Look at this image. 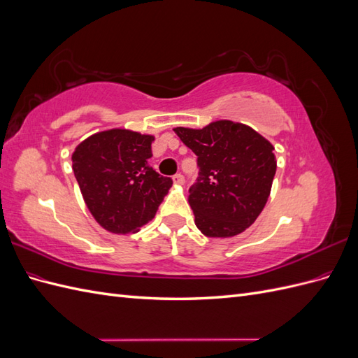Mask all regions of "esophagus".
Instances as JSON below:
<instances>
[{
	"label": "esophagus",
	"mask_w": 358,
	"mask_h": 358,
	"mask_svg": "<svg viewBox=\"0 0 358 358\" xmlns=\"http://www.w3.org/2000/svg\"><path fill=\"white\" fill-rule=\"evenodd\" d=\"M183 182H185V178H183V175H180V173L173 176V183H175V185H182Z\"/></svg>",
	"instance_id": "1"
}]
</instances>
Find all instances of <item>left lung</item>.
I'll return each mask as SVG.
<instances>
[{
    "label": "left lung",
    "mask_w": 358,
    "mask_h": 358,
    "mask_svg": "<svg viewBox=\"0 0 358 358\" xmlns=\"http://www.w3.org/2000/svg\"><path fill=\"white\" fill-rule=\"evenodd\" d=\"M175 133L197 155L199 176L188 196L197 229L208 237L245 231L264 209L272 189V143L233 121H216L201 129L178 127Z\"/></svg>",
    "instance_id": "left-lung-1"
}]
</instances>
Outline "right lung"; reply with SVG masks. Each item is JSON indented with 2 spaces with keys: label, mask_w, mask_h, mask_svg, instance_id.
I'll use <instances>...</instances> for the list:
<instances>
[{
  "label": "right lung",
  "mask_w": 358,
  "mask_h": 358,
  "mask_svg": "<svg viewBox=\"0 0 358 358\" xmlns=\"http://www.w3.org/2000/svg\"><path fill=\"white\" fill-rule=\"evenodd\" d=\"M154 136L113 128L76 148L73 171L83 200L103 229L129 234L154 218L173 185L148 164Z\"/></svg>",
  "instance_id": "right-lung-1"
}]
</instances>
